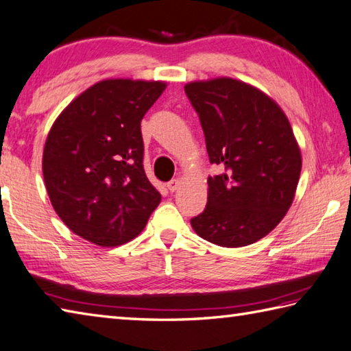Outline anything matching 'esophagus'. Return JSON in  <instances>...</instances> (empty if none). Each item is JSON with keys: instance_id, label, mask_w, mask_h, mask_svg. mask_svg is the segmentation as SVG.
I'll use <instances>...</instances> for the list:
<instances>
[{"instance_id": "esophagus-1", "label": "esophagus", "mask_w": 351, "mask_h": 351, "mask_svg": "<svg viewBox=\"0 0 351 351\" xmlns=\"http://www.w3.org/2000/svg\"><path fill=\"white\" fill-rule=\"evenodd\" d=\"M178 186H180V180H178V178H173V180H169L167 183V188L171 191V193H176Z\"/></svg>"}]
</instances>
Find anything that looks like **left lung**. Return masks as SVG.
I'll return each instance as SVG.
<instances>
[{
	"instance_id": "left-lung-1",
	"label": "left lung",
	"mask_w": 351,
	"mask_h": 351,
	"mask_svg": "<svg viewBox=\"0 0 351 351\" xmlns=\"http://www.w3.org/2000/svg\"><path fill=\"white\" fill-rule=\"evenodd\" d=\"M206 141L210 163L224 173L208 178V204L191 218L198 237L241 247L275 229L301 174V151L287 116L272 97L232 77L184 85Z\"/></svg>"
}]
</instances>
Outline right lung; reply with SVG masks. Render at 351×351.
Returning <instances> with one entry per match:
<instances>
[{
    "mask_svg": "<svg viewBox=\"0 0 351 351\" xmlns=\"http://www.w3.org/2000/svg\"><path fill=\"white\" fill-rule=\"evenodd\" d=\"M167 82L105 79L64 108L49 131L43 174L70 230L102 247L142 232L162 195L143 169L141 122Z\"/></svg>",
    "mask_w": 351,
    "mask_h": 351,
    "instance_id": "obj_1",
    "label": "right lung"
}]
</instances>
